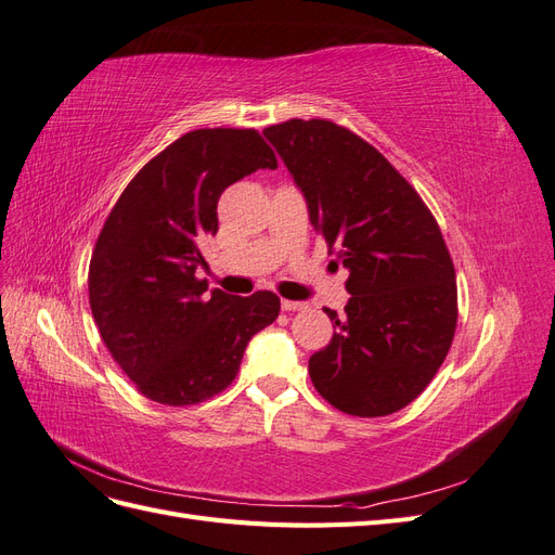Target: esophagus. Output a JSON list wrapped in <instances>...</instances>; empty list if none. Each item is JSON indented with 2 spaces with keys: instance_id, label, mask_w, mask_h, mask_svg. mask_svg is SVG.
Listing matches in <instances>:
<instances>
[{
  "instance_id": "esophagus-1",
  "label": "esophagus",
  "mask_w": 555,
  "mask_h": 555,
  "mask_svg": "<svg viewBox=\"0 0 555 555\" xmlns=\"http://www.w3.org/2000/svg\"><path fill=\"white\" fill-rule=\"evenodd\" d=\"M282 310L284 312H298V310H306V304H300V300H282Z\"/></svg>"
}]
</instances>
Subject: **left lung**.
Instances as JSON below:
<instances>
[{
  "label": "left lung",
  "mask_w": 555,
  "mask_h": 555,
  "mask_svg": "<svg viewBox=\"0 0 555 555\" xmlns=\"http://www.w3.org/2000/svg\"><path fill=\"white\" fill-rule=\"evenodd\" d=\"M306 194L310 222L351 294L310 357L317 393L351 416H386L424 393L459 322L456 271L424 198L377 147L331 120L263 129Z\"/></svg>",
  "instance_id": "obj_1"
}]
</instances>
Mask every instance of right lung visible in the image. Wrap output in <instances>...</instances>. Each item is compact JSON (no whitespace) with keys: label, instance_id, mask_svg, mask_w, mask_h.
Segmentation results:
<instances>
[{"label":"right lung","instance_id":"right-lung-1","mask_svg":"<svg viewBox=\"0 0 555 555\" xmlns=\"http://www.w3.org/2000/svg\"><path fill=\"white\" fill-rule=\"evenodd\" d=\"M257 169H278L257 129L184 133L131 178L92 249L94 324L137 389L171 408L196 405L236 379L251 335L273 324L280 298L206 294L194 275L217 233V201Z\"/></svg>","mask_w":555,"mask_h":555}]
</instances>
